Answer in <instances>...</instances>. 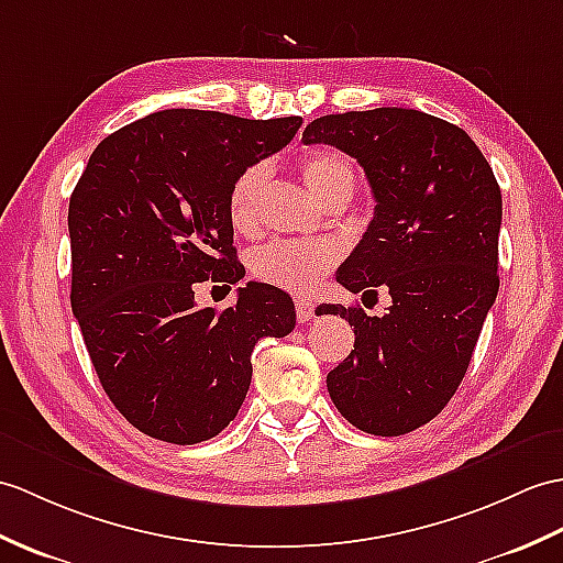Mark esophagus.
I'll list each match as a JSON object with an SVG mask.
<instances>
[{
	"label": "esophagus",
	"instance_id": "obj_1",
	"mask_svg": "<svg viewBox=\"0 0 563 563\" xmlns=\"http://www.w3.org/2000/svg\"><path fill=\"white\" fill-rule=\"evenodd\" d=\"M313 307H317V305H313L311 302V299H307V297H299L297 299V302H295V309H297V319L299 321H309L311 317H313Z\"/></svg>",
	"mask_w": 563,
	"mask_h": 563
}]
</instances>
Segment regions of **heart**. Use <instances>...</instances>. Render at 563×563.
I'll return each mask as SVG.
<instances>
[{"mask_svg": "<svg viewBox=\"0 0 563 563\" xmlns=\"http://www.w3.org/2000/svg\"><path fill=\"white\" fill-rule=\"evenodd\" d=\"M309 191L319 201L331 203L347 199L355 173L345 155L335 148H311L297 163ZM268 187V167L264 163L250 165L232 181L228 196V213L238 232H252L258 225L261 208ZM338 261L333 246L319 242H271L252 254V273L261 283L280 287L287 292H309L325 271Z\"/></svg>", "mask_w": 563, "mask_h": 563, "instance_id": "heart-1", "label": "heart"}]
</instances>
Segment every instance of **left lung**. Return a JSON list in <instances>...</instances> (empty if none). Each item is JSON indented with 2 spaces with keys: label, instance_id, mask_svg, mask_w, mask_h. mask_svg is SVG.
<instances>
[{
  "label": "left lung",
  "instance_id": "8db88e82",
  "mask_svg": "<svg viewBox=\"0 0 563 563\" xmlns=\"http://www.w3.org/2000/svg\"><path fill=\"white\" fill-rule=\"evenodd\" d=\"M305 143L352 155L369 179L374 220L335 280L386 290L384 317L321 305L355 325V350L325 376L350 424L400 437L446 408L499 292L501 189L461 126L405 108L325 114Z\"/></svg>",
  "mask_w": 563,
  "mask_h": 563
}]
</instances>
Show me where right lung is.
<instances>
[{
    "label": "right lung",
    "mask_w": 563,
    "mask_h": 563,
    "mask_svg": "<svg viewBox=\"0 0 563 563\" xmlns=\"http://www.w3.org/2000/svg\"><path fill=\"white\" fill-rule=\"evenodd\" d=\"M299 124L163 110L88 158L69 201L71 309L104 394L143 434L179 446L220 434L250 390L258 338L295 329L280 287L246 283L225 311L196 307L194 287L244 278L230 187Z\"/></svg>",
    "instance_id": "1"
}]
</instances>
